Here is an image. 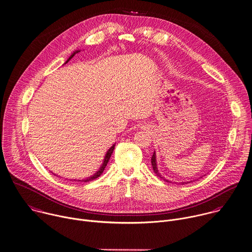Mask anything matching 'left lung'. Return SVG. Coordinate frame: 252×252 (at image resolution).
I'll list each match as a JSON object with an SVG mask.
<instances>
[{
  "label": "left lung",
  "instance_id": "left-lung-1",
  "mask_svg": "<svg viewBox=\"0 0 252 252\" xmlns=\"http://www.w3.org/2000/svg\"><path fill=\"white\" fill-rule=\"evenodd\" d=\"M151 164H152L153 171H154V173L156 174V176H157V177H159L160 179H162V180H164V181H166V182L170 183L168 180H166V179H164L163 177H161V175H160V174H159V172H158L157 164H156V154H155V152H154V153H153V155H152V158H151ZM185 184H189V183H182V185H185Z\"/></svg>",
  "mask_w": 252,
  "mask_h": 252
}]
</instances>
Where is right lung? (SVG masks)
I'll use <instances>...</instances> for the list:
<instances>
[{
  "mask_svg": "<svg viewBox=\"0 0 252 252\" xmlns=\"http://www.w3.org/2000/svg\"><path fill=\"white\" fill-rule=\"evenodd\" d=\"M79 51H75V52H73V54L67 59V61L64 63H66L76 53H78ZM114 149H115V144L107 151V154L105 155V159H104V162H103V164H102V166L100 167V169H99V171H97V173H95L93 176H91V177H89V178H87V179H85V180H83L82 182H90V181H93V180H95V179H97L98 177H100L101 176V174L104 172V170H105V168H106V166H107V164H108V162H109V160H110V158H111V155H112V153H113V151H114ZM77 182H81L80 180H78Z\"/></svg>",
  "mask_w": 252,
  "mask_h": 252,
  "instance_id": "right-lung-1",
  "label": "right lung"
}]
</instances>
